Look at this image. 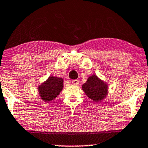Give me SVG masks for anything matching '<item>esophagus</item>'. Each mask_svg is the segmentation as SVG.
Here are the masks:
<instances>
[{
  "mask_svg": "<svg viewBox=\"0 0 148 148\" xmlns=\"http://www.w3.org/2000/svg\"><path fill=\"white\" fill-rule=\"evenodd\" d=\"M72 83L73 85H78L79 83V79H74L72 81Z\"/></svg>",
  "mask_w": 148,
  "mask_h": 148,
  "instance_id": "obj_1",
  "label": "esophagus"
}]
</instances>
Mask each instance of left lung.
Returning <instances> with one entry per match:
<instances>
[{"mask_svg":"<svg viewBox=\"0 0 148 148\" xmlns=\"http://www.w3.org/2000/svg\"><path fill=\"white\" fill-rule=\"evenodd\" d=\"M82 88L87 96L96 102L102 100L108 94L107 84L101 81L96 75L89 77Z\"/></svg>","mask_w":148,"mask_h":148,"instance_id":"8db88e82","label":"left lung"}]
</instances>
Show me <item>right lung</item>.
<instances>
[{
  "label": "right lung",
  "instance_id": "right-lung-1",
  "mask_svg": "<svg viewBox=\"0 0 148 148\" xmlns=\"http://www.w3.org/2000/svg\"><path fill=\"white\" fill-rule=\"evenodd\" d=\"M63 80L61 78L54 77L51 76L47 81L38 87V91L41 99L45 102L55 99L63 87Z\"/></svg>",
  "mask_w": 148,
  "mask_h": 148
}]
</instances>
